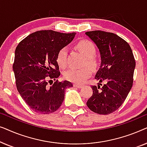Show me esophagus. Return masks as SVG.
Returning <instances> with one entry per match:
<instances>
[{
    "label": "esophagus",
    "instance_id": "esophagus-1",
    "mask_svg": "<svg viewBox=\"0 0 147 147\" xmlns=\"http://www.w3.org/2000/svg\"><path fill=\"white\" fill-rule=\"evenodd\" d=\"M74 87L78 88H81L82 87V85H80V84H74Z\"/></svg>",
    "mask_w": 147,
    "mask_h": 147
}]
</instances>
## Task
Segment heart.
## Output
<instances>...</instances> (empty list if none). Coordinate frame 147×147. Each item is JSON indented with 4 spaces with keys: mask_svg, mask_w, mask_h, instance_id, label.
<instances>
[{
    "mask_svg": "<svg viewBox=\"0 0 147 147\" xmlns=\"http://www.w3.org/2000/svg\"><path fill=\"white\" fill-rule=\"evenodd\" d=\"M75 47L76 49L86 58L84 66H87L92 71L97 69L98 63L97 60L94 57L96 50L94 44L88 40H82L76 44ZM67 51L65 47L61 48L57 52V62L58 65L62 68L65 67L67 65ZM89 69L88 67L81 69H69L64 73V78L68 81L75 84H82L91 76V71Z\"/></svg>",
    "mask_w": 147,
    "mask_h": 147,
    "instance_id": "obj_1",
    "label": "heart"
}]
</instances>
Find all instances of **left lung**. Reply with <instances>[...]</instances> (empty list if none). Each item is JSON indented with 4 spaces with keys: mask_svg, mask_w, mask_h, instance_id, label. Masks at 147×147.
Here are the masks:
<instances>
[{
    "mask_svg": "<svg viewBox=\"0 0 147 147\" xmlns=\"http://www.w3.org/2000/svg\"><path fill=\"white\" fill-rule=\"evenodd\" d=\"M96 44L101 56V65L95 78L105 84L92 86L93 94L88 107L100 114H111L126 100L133 84L136 62L131 47L125 40L113 33L103 31L86 32Z\"/></svg>",
    "mask_w": 147,
    "mask_h": 147,
    "instance_id": "1",
    "label": "left lung"
}]
</instances>
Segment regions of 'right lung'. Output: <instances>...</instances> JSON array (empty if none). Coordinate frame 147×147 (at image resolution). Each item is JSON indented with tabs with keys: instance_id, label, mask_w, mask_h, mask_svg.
Returning a JSON list of instances; mask_svg holds the SVG:
<instances>
[{
	"instance_id": "obj_1",
	"label": "right lung",
	"mask_w": 147,
	"mask_h": 147,
	"mask_svg": "<svg viewBox=\"0 0 147 147\" xmlns=\"http://www.w3.org/2000/svg\"><path fill=\"white\" fill-rule=\"evenodd\" d=\"M76 34L38 31L22 40L16 48L13 65L16 86L33 111L43 114L55 112L63 101L66 88L73 86L70 82L56 80L60 76L57 54ZM52 79L56 82L49 86Z\"/></svg>"
}]
</instances>
